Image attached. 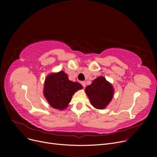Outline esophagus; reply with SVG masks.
Wrapping results in <instances>:
<instances>
[{"mask_svg":"<svg viewBox=\"0 0 157 157\" xmlns=\"http://www.w3.org/2000/svg\"><path fill=\"white\" fill-rule=\"evenodd\" d=\"M81 84L82 85V86H83V87H85L86 86V83L85 81H81Z\"/></svg>","mask_w":157,"mask_h":157,"instance_id":"34e87169","label":"esophagus"}]
</instances>
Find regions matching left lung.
Listing matches in <instances>:
<instances>
[{"mask_svg":"<svg viewBox=\"0 0 157 157\" xmlns=\"http://www.w3.org/2000/svg\"><path fill=\"white\" fill-rule=\"evenodd\" d=\"M85 92L95 108L103 109L111 101L114 88L104 77L99 76L94 79L91 85L86 87Z\"/></svg>","mask_w":157,"mask_h":157,"instance_id":"1","label":"left lung"}]
</instances>
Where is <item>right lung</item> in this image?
Listing matches in <instances>:
<instances>
[{"mask_svg": "<svg viewBox=\"0 0 157 157\" xmlns=\"http://www.w3.org/2000/svg\"><path fill=\"white\" fill-rule=\"evenodd\" d=\"M82 88L80 83L70 81L67 74L60 71L46 77L43 93L52 108L63 110L68 106L74 94Z\"/></svg>", "mask_w": 157, "mask_h": 157, "instance_id": "right-lung-1", "label": "right lung"}]
</instances>
